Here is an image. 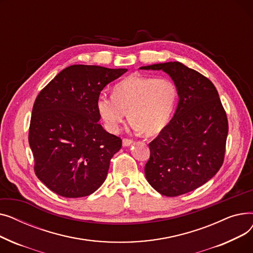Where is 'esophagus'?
Here are the masks:
<instances>
[{
	"label": "esophagus",
	"mask_w": 253,
	"mask_h": 253,
	"mask_svg": "<svg viewBox=\"0 0 253 253\" xmlns=\"http://www.w3.org/2000/svg\"><path fill=\"white\" fill-rule=\"evenodd\" d=\"M122 143H123L124 147H128V145H130V144L133 143V140H132V139H129V138H123Z\"/></svg>",
	"instance_id": "34e87169"
}]
</instances>
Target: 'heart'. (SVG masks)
I'll list each match as a JSON object with an SVG mask.
<instances>
[{
  "mask_svg": "<svg viewBox=\"0 0 253 253\" xmlns=\"http://www.w3.org/2000/svg\"><path fill=\"white\" fill-rule=\"evenodd\" d=\"M177 98L173 80L133 74L114 86L113 95L100 94L96 109L104 127L113 133L121 128L127 111L132 128L154 135L169 123Z\"/></svg>",
  "mask_w": 253,
  "mask_h": 253,
  "instance_id": "1",
  "label": "heart"
}]
</instances>
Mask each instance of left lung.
I'll list each match as a JSON object with an SVG mask.
<instances>
[{"instance_id": "8db88e82", "label": "left lung", "mask_w": 253, "mask_h": 253, "mask_svg": "<svg viewBox=\"0 0 253 253\" xmlns=\"http://www.w3.org/2000/svg\"><path fill=\"white\" fill-rule=\"evenodd\" d=\"M162 70L178 88L173 118L150 142L144 174L152 187L167 197L192 192L213 177L223 163L228 118L209 79L173 61L141 66Z\"/></svg>"}]
</instances>
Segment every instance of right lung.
I'll return each instance as SVG.
<instances>
[{
    "label": "right lung",
    "mask_w": 253,
    "mask_h": 253,
    "mask_svg": "<svg viewBox=\"0 0 253 253\" xmlns=\"http://www.w3.org/2000/svg\"><path fill=\"white\" fill-rule=\"evenodd\" d=\"M126 72L74 64L39 93L29 142L36 175L52 192L81 198L94 193L105 180L122 140L98 123L96 100L106 85Z\"/></svg>",
    "instance_id": "right-lung-1"
}]
</instances>
